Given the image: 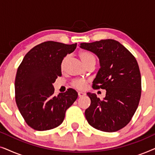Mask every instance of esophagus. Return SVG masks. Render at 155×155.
<instances>
[{
	"instance_id": "obj_1",
	"label": "esophagus",
	"mask_w": 155,
	"mask_h": 155,
	"mask_svg": "<svg viewBox=\"0 0 155 155\" xmlns=\"http://www.w3.org/2000/svg\"><path fill=\"white\" fill-rule=\"evenodd\" d=\"M86 94L84 92H78V96H79V97H83V96H84V95H85Z\"/></svg>"
}]
</instances>
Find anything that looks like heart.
<instances>
[{
	"label": "heart",
	"instance_id": "1",
	"mask_svg": "<svg viewBox=\"0 0 155 155\" xmlns=\"http://www.w3.org/2000/svg\"><path fill=\"white\" fill-rule=\"evenodd\" d=\"M79 56L86 66L91 63L95 62V57L94 56V55H92L90 52L80 51L79 53ZM68 58V56L65 57V58L63 59L62 62H61V68L62 70L64 69L65 65L67 62ZM86 84H87V82L84 80L77 79L74 80L73 83H72V85H73L75 88L78 89V90H84L86 87Z\"/></svg>",
	"mask_w": 155,
	"mask_h": 155
}]
</instances>
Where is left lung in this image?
Segmentation results:
<instances>
[{"label": "left lung", "mask_w": 155, "mask_h": 155, "mask_svg": "<svg viewBox=\"0 0 155 155\" xmlns=\"http://www.w3.org/2000/svg\"><path fill=\"white\" fill-rule=\"evenodd\" d=\"M80 47L97 55L100 68L93 80V87L106 90L103 100L87 92L90 106L86 119L93 128L116 132L130 121L141 96V76L136 59L119 42L103 39L81 43Z\"/></svg>", "instance_id": "8db88e82"}]
</instances>
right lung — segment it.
Instances as JSON below:
<instances>
[{
  "label": "right lung",
  "instance_id": "obj_1",
  "mask_svg": "<svg viewBox=\"0 0 155 155\" xmlns=\"http://www.w3.org/2000/svg\"><path fill=\"white\" fill-rule=\"evenodd\" d=\"M77 44H65L48 41L31 48L17 71L15 101L28 126L37 130H47L62 124L66 110L78 98L70 88L55 96L53 83L61 76V64Z\"/></svg>",
  "mask_w": 155,
  "mask_h": 155
}]
</instances>
